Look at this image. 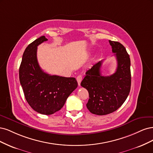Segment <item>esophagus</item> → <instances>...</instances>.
Returning <instances> with one entry per match:
<instances>
[{
    "label": "esophagus",
    "instance_id": "34e87169",
    "mask_svg": "<svg viewBox=\"0 0 153 153\" xmlns=\"http://www.w3.org/2000/svg\"><path fill=\"white\" fill-rule=\"evenodd\" d=\"M76 79H77V81L79 86H81V81L82 79V76L81 75L78 76L77 77V78H76Z\"/></svg>",
    "mask_w": 153,
    "mask_h": 153
}]
</instances>
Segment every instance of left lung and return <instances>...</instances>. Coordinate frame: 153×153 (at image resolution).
<instances>
[{"instance_id": "1", "label": "left lung", "mask_w": 153, "mask_h": 153, "mask_svg": "<svg viewBox=\"0 0 153 153\" xmlns=\"http://www.w3.org/2000/svg\"><path fill=\"white\" fill-rule=\"evenodd\" d=\"M116 57V72L109 76H102V60L86 71L81 85L89 93L86 103L92 114L106 115L116 111L129 95L131 88L130 58L126 48L118 42L109 41Z\"/></svg>"}]
</instances>
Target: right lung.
<instances>
[{
  "label": "right lung",
  "instance_id": "obj_1",
  "mask_svg": "<svg viewBox=\"0 0 153 153\" xmlns=\"http://www.w3.org/2000/svg\"><path fill=\"white\" fill-rule=\"evenodd\" d=\"M48 41L41 36L25 50L19 70V81L25 97L32 109L42 114L50 115L60 111L72 92L77 87L74 77L50 75L39 66L37 46Z\"/></svg>",
  "mask_w": 153,
  "mask_h": 153
}]
</instances>
